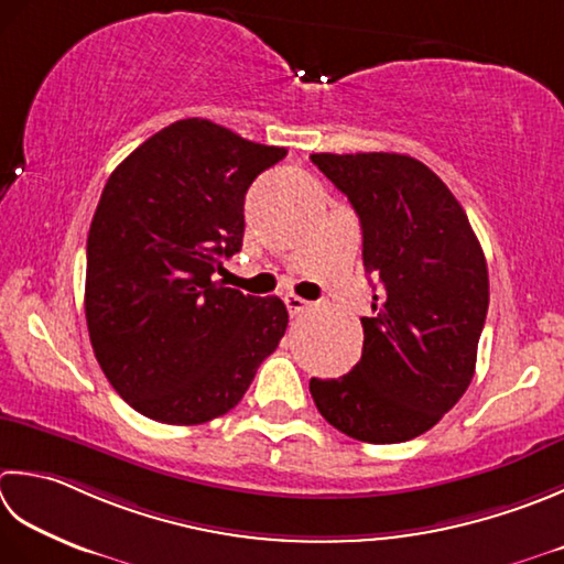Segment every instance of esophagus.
<instances>
[{
  "label": "esophagus",
  "mask_w": 564,
  "mask_h": 564,
  "mask_svg": "<svg viewBox=\"0 0 564 564\" xmlns=\"http://www.w3.org/2000/svg\"><path fill=\"white\" fill-rule=\"evenodd\" d=\"M283 301H285V307H289V313L293 317L301 315L303 311H307V307H311V301H303V297L295 295V293H285Z\"/></svg>",
  "instance_id": "esophagus-1"
}]
</instances>
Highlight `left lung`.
Instances as JSON below:
<instances>
[{
	"instance_id": "1",
	"label": "left lung",
	"mask_w": 564,
	"mask_h": 564,
	"mask_svg": "<svg viewBox=\"0 0 564 564\" xmlns=\"http://www.w3.org/2000/svg\"><path fill=\"white\" fill-rule=\"evenodd\" d=\"M361 223L364 269L381 283L364 349L339 379H311L319 415L371 445L433 427L471 383L489 311L487 259L449 187L403 153H313Z\"/></svg>"
}]
</instances>
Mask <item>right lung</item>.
Masks as SVG:
<instances>
[{
  "label": "right lung",
  "instance_id": "add662e5",
  "mask_svg": "<svg viewBox=\"0 0 564 564\" xmlns=\"http://www.w3.org/2000/svg\"><path fill=\"white\" fill-rule=\"evenodd\" d=\"M285 153L193 117L109 175L87 235V333L112 389L151 421L225 415L279 347L281 297L245 295L215 273L241 249L249 185Z\"/></svg>",
  "mask_w": 564,
  "mask_h": 564
}]
</instances>
